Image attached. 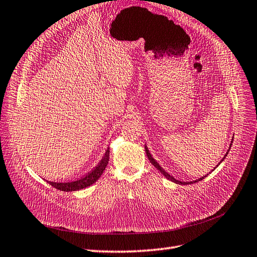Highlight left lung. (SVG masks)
<instances>
[{
  "instance_id": "left-lung-1",
  "label": "left lung",
  "mask_w": 257,
  "mask_h": 257,
  "mask_svg": "<svg viewBox=\"0 0 257 257\" xmlns=\"http://www.w3.org/2000/svg\"><path fill=\"white\" fill-rule=\"evenodd\" d=\"M232 140H233V139H232ZM231 146H232V141H231V143H230V147H229V150L227 151V153L225 154V156H223V159H222V160L220 161V163H221V162H222L223 160H225V157L227 156V154H228V152H229V151H230V148H231ZM146 152H147V156H148V159L150 160V162H151V163H152V164H153V165H154V167H156L157 169H159V170H160V172H161V174H163L164 176H165V177H166V178H167L168 180H172V181H173V182H175V183H178V185H191V183H195V182H199V181L203 180V179H204V178H205V177H206V176H203V177H202V178H200V179H196V180H194V181H189V182H183V181H179V180H177V179H175V178H174V177H173V176H170V175H169L168 173H166V172H165V170H164V169H163V168H162V167L160 166V164H159V163H157V162H156V161H155V160L153 159V157H152V155H151V154H150V152H149V150H148L147 146H146ZM220 163H219V164H220ZM219 164H218V165H219ZM218 165H217V166H218ZM217 166H216V167H217ZM216 167H215V168H216ZM215 168H214V169H215Z\"/></svg>"
}]
</instances>
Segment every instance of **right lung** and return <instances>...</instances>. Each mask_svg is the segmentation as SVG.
<instances>
[{"mask_svg":"<svg viewBox=\"0 0 257 257\" xmlns=\"http://www.w3.org/2000/svg\"><path fill=\"white\" fill-rule=\"evenodd\" d=\"M108 160H109V149L106 150L105 152V155L103 156V159L101 160V162L97 164V166L90 172L89 174L85 175L82 178L71 181V182H52V181H48L52 187L56 188L57 190H61V191H78V190H81L87 188L100 178L101 175L103 174V172L106 168L107 164H108Z\"/></svg>","mask_w":257,"mask_h":257,"instance_id":"obj_1","label":"right lung"}]
</instances>
